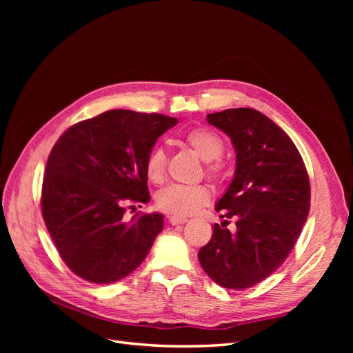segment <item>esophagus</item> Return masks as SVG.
<instances>
[{
	"instance_id": "34e87169",
	"label": "esophagus",
	"mask_w": 353,
	"mask_h": 353,
	"mask_svg": "<svg viewBox=\"0 0 353 353\" xmlns=\"http://www.w3.org/2000/svg\"><path fill=\"white\" fill-rule=\"evenodd\" d=\"M168 219L170 223H172V225H181V223L187 222V218H179V216H169Z\"/></svg>"
}]
</instances>
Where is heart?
I'll list each match as a JSON object with an SVG mask.
<instances>
[{"label": "heart", "mask_w": 353, "mask_h": 353, "mask_svg": "<svg viewBox=\"0 0 353 353\" xmlns=\"http://www.w3.org/2000/svg\"><path fill=\"white\" fill-rule=\"evenodd\" d=\"M184 143L203 162H206V175L219 181L223 168L218 159L223 153L221 138L205 128H194L185 134ZM145 175L153 184L163 183L166 175V153L162 147H154L145 159ZM210 191L206 185H169L156 196L157 208L168 215L187 218L209 201Z\"/></svg>", "instance_id": "b5f03b06"}]
</instances>
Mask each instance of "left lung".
I'll return each instance as SVG.
<instances>
[{"label": "left lung", "instance_id": "1", "mask_svg": "<svg viewBox=\"0 0 353 353\" xmlns=\"http://www.w3.org/2000/svg\"><path fill=\"white\" fill-rule=\"evenodd\" d=\"M236 150V172L216 212L210 241L199 250L201 268L216 284L241 290L261 283L285 261L307 219L311 187L301 153L281 128L254 109L209 113ZM236 219L238 230L225 228Z\"/></svg>", "mask_w": 353, "mask_h": 353}]
</instances>
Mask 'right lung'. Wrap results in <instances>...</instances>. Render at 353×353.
Instances as JSON below:
<instances>
[{
    "mask_svg": "<svg viewBox=\"0 0 353 353\" xmlns=\"http://www.w3.org/2000/svg\"><path fill=\"white\" fill-rule=\"evenodd\" d=\"M176 123V117L157 113L108 110L70 126L52 147L42 183V216L61 259L81 279L119 281L150 252L163 215L125 221V205L150 200L145 159Z\"/></svg>",
    "mask_w": 353,
    "mask_h": 353,
    "instance_id": "1",
    "label": "right lung"
}]
</instances>
